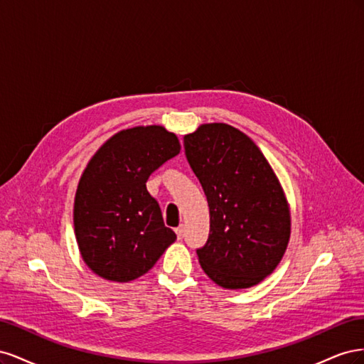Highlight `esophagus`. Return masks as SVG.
<instances>
[{"mask_svg": "<svg viewBox=\"0 0 364 364\" xmlns=\"http://www.w3.org/2000/svg\"><path fill=\"white\" fill-rule=\"evenodd\" d=\"M183 230H185V228H183V226L176 228V235H178V238H179V240H182V238H183Z\"/></svg>", "mask_w": 364, "mask_h": 364, "instance_id": "obj_1", "label": "esophagus"}]
</instances>
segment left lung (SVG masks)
<instances>
[{"mask_svg":"<svg viewBox=\"0 0 364 364\" xmlns=\"http://www.w3.org/2000/svg\"><path fill=\"white\" fill-rule=\"evenodd\" d=\"M183 146L209 206L200 266L220 287H253L277 269L290 240V209L277 174L255 142L225 123L202 124Z\"/></svg>","mask_w":364,"mask_h":364,"instance_id":"left-lung-1","label":"left lung"}]
</instances>
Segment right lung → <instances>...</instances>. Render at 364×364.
<instances>
[{
	"instance_id": "add662e5",
	"label": "right lung",
	"mask_w": 364,
	"mask_h": 364,
	"mask_svg": "<svg viewBox=\"0 0 364 364\" xmlns=\"http://www.w3.org/2000/svg\"><path fill=\"white\" fill-rule=\"evenodd\" d=\"M179 151L178 136L167 129L138 126L109 138L87 162L75 191L74 232L83 261L98 277L134 281L174 243L146 182Z\"/></svg>"
}]
</instances>
